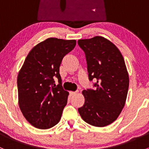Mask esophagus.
<instances>
[{
    "label": "esophagus",
    "instance_id": "1",
    "mask_svg": "<svg viewBox=\"0 0 149 149\" xmlns=\"http://www.w3.org/2000/svg\"><path fill=\"white\" fill-rule=\"evenodd\" d=\"M76 93H78V91H70V94L71 96L75 95V94H76Z\"/></svg>",
    "mask_w": 149,
    "mask_h": 149
}]
</instances>
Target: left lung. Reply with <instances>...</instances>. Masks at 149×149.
<instances>
[{
	"mask_svg": "<svg viewBox=\"0 0 149 149\" xmlns=\"http://www.w3.org/2000/svg\"><path fill=\"white\" fill-rule=\"evenodd\" d=\"M78 44L85 52L88 79H97L96 88L82 91L85 102L78 110L86 123L104 127L116 120L125 104L129 76L124 58L103 37L79 40Z\"/></svg>",
	"mask_w": 149,
	"mask_h": 149,
	"instance_id": "obj_1",
	"label": "left lung"
}]
</instances>
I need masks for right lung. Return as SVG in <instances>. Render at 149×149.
I'll return each mask as SVG.
<instances>
[{"instance_id":"right-lung-1","label":"right lung","mask_w":149,"mask_h":149,"mask_svg":"<svg viewBox=\"0 0 149 149\" xmlns=\"http://www.w3.org/2000/svg\"><path fill=\"white\" fill-rule=\"evenodd\" d=\"M76 44L75 40L47 39L31 49L19 70V107L26 120L37 128H50L61 120L68 92L63 88L60 65ZM55 77L58 79V85Z\"/></svg>"}]
</instances>
